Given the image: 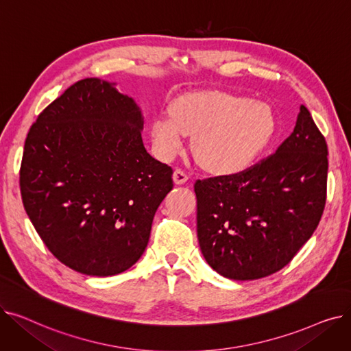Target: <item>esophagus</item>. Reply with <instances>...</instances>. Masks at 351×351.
<instances>
[{"mask_svg": "<svg viewBox=\"0 0 351 351\" xmlns=\"http://www.w3.org/2000/svg\"><path fill=\"white\" fill-rule=\"evenodd\" d=\"M189 179V175L183 171V169H175L173 172V182L176 183V185H183V183L188 182Z\"/></svg>", "mask_w": 351, "mask_h": 351, "instance_id": "1", "label": "esophagus"}]
</instances>
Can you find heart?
<instances>
[{
	"label": "heart",
	"instance_id": "heart-1",
	"mask_svg": "<svg viewBox=\"0 0 351 351\" xmlns=\"http://www.w3.org/2000/svg\"><path fill=\"white\" fill-rule=\"evenodd\" d=\"M271 108L262 101L220 90H202L173 101L171 117L151 125L155 149L172 159L183 149L185 135L193 138V155L215 173H237L261 155L274 134Z\"/></svg>",
	"mask_w": 351,
	"mask_h": 351
}]
</instances>
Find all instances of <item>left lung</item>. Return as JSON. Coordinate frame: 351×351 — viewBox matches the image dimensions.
Listing matches in <instances>:
<instances>
[{"mask_svg":"<svg viewBox=\"0 0 351 351\" xmlns=\"http://www.w3.org/2000/svg\"><path fill=\"white\" fill-rule=\"evenodd\" d=\"M327 169L326 139L302 105L273 155L241 173L196 180L197 241L208 265L232 280L283 269L320 222Z\"/></svg>","mask_w":351,"mask_h":351,"instance_id":"left-lung-1","label":"left lung"}]
</instances>
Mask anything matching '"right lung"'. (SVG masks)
<instances>
[{"label":"right lung","mask_w":351,"mask_h":351,"mask_svg":"<svg viewBox=\"0 0 351 351\" xmlns=\"http://www.w3.org/2000/svg\"><path fill=\"white\" fill-rule=\"evenodd\" d=\"M141 108L115 84L69 86L31 126L20 186L45 246L72 270L114 276L134 266L172 188V168L146 152Z\"/></svg>","instance_id":"add662e5"}]
</instances>
